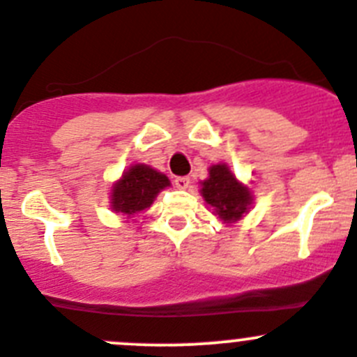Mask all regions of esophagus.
Returning <instances> with one entry per match:
<instances>
[{
	"instance_id": "obj_1",
	"label": "esophagus",
	"mask_w": 357,
	"mask_h": 357,
	"mask_svg": "<svg viewBox=\"0 0 357 357\" xmlns=\"http://www.w3.org/2000/svg\"><path fill=\"white\" fill-rule=\"evenodd\" d=\"M175 185L178 187V189H187V187H189V183H190V178L189 177H175Z\"/></svg>"
}]
</instances>
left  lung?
<instances>
[{
	"label": "left lung",
	"instance_id": "8db88e82",
	"mask_svg": "<svg viewBox=\"0 0 357 357\" xmlns=\"http://www.w3.org/2000/svg\"><path fill=\"white\" fill-rule=\"evenodd\" d=\"M201 194L204 201L213 206L215 213L225 222L241 218L252 203L248 187H243L225 165L210 168V178L203 182Z\"/></svg>",
	"mask_w": 357,
	"mask_h": 357
}]
</instances>
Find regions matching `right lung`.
Instances as JSON below:
<instances>
[{"label":"right lung","instance_id":"1","mask_svg":"<svg viewBox=\"0 0 357 357\" xmlns=\"http://www.w3.org/2000/svg\"><path fill=\"white\" fill-rule=\"evenodd\" d=\"M170 185L167 175L147 165H133L112 187V210L116 213L135 215L153 204L160 190Z\"/></svg>","mask_w":357,"mask_h":357}]
</instances>
